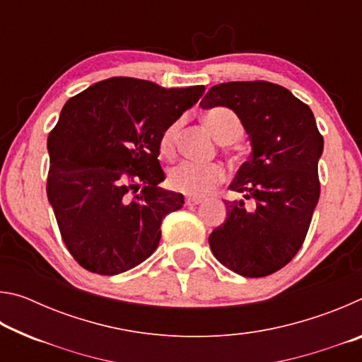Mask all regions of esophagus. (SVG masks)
<instances>
[{"instance_id": "34e87169", "label": "esophagus", "mask_w": 362, "mask_h": 362, "mask_svg": "<svg viewBox=\"0 0 362 362\" xmlns=\"http://www.w3.org/2000/svg\"><path fill=\"white\" fill-rule=\"evenodd\" d=\"M201 203H203V199L198 198V196H188V198L185 199L187 206H198Z\"/></svg>"}]
</instances>
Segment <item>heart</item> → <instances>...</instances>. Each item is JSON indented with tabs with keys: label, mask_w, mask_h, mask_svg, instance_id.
<instances>
[{
	"label": "heart",
	"mask_w": 362,
	"mask_h": 362,
	"mask_svg": "<svg viewBox=\"0 0 362 362\" xmlns=\"http://www.w3.org/2000/svg\"><path fill=\"white\" fill-rule=\"evenodd\" d=\"M206 126L212 131L214 136L222 144H233L243 136V122L233 110L225 107L211 108L204 115ZM182 121L177 119L163 131L159 137V151L164 156L173 158L175 155L177 140H179ZM226 173L222 164H196V163H180L179 166L170 169L168 183L174 192L189 196H204L211 193L214 188L223 183Z\"/></svg>",
	"instance_id": "1"
}]
</instances>
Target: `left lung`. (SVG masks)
Wrapping results in <instances>:
<instances>
[{
	"label": "left lung",
	"mask_w": 362,
	"mask_h": 362,
	"mask_svg": "<svg viewBox=\"0 0 362 362\" xmlns=\"http://www.w3.org/2000/svg\"><path fill=\"white\" fill-rule=\"evenodd\" d=\"M199 105L231 108L252 145L230 185L244 199L225 201L226 220L209 236L212 254L241 276H268L302 247L320 199L324 140L313 112L268 81L212 86Z\"/></svg>",
	"instance_id": "1"
}]
</instances>
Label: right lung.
<instances>
[{
  "instance_id": "1",
  "label": "right lung",
  "mask_w": 362,
  "mask_h": 362,
  "mask_svg": "<svg viewBox=\"0 0 362 362\" xmlns=\"http://www.w3.org/2000/svg\"><path fill=\"white\" fill-rule=\"evenodd\" d=\"M204 86L161 88L115 76L65 103L49 132L47 198L66 249L90 273L113 276L148 259L163 218L183 194L158 187L159 137Z\"/></svg>"
}]
</instances>
